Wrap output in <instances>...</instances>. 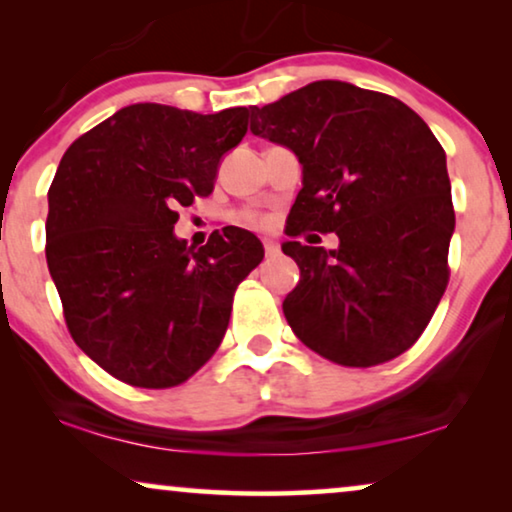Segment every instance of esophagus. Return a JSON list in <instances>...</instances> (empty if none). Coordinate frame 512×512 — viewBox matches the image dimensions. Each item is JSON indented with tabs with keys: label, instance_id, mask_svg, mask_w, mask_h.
I'll return each instance as SVG.
<instances>
[{
	"label": "esophagus",
	"instance_id": "esophagus-1",
	"mask_svg": "<svg viewBox=\"0 0 512 512\" xmlns=\"http://www.w3.org/2000/svg\"><path fill=\"white\" fill-rule=\"evenodd\" d=\"M263 249H265V256H268V258L279 254V244L275 240H263Z\"/></svg>",
	"mask_w": 512,
	"mask_h": 512
}]
</instances>
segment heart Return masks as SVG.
<instances>
[{
  "mask_svg": "<svg viewBox=\"0 0 512 512\" xmlns=\"http://www.w3.org/2000/svg\"><path fill=\"white\" fill-rule=\"evenodd\" d=\"M244 221H247L249 226H270V216L261 212H247L244 214Z\"/></svg>",
  "mask_w": 512,
  "mask_h": 512,
  "instance_id": "1",
  "label": "heart"
}]
</instances>
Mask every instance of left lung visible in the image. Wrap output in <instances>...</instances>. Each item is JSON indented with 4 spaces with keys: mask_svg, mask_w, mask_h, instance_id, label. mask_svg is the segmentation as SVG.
Masks as SVG:
<instances>
[{
    "mask_svg": "<svg viewBox=\"0 0 512 512\" xmlns=\"http://www.w3.org/2000/svg\"><path fill=\"white\" fill-rule=\"evenodd\" d=\"M249 116L254 135L303 165L286 221L293 240L282 244L300 268L282 305L291 331L349 368L408 352L450 282V177L429 125L396 97L345 81H314ZM310 229L335 232L341 247L300 243Z\"/></svg>",
    "mask_w": 512,
    "mask_h": 512,
    "instance_id": "obj_1",
    "label": "left lung"
}]
</instances>
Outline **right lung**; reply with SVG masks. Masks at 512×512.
I'll use <instances>...</instances> for the list:
<instances>
[{
	"label": "right lung",
	"mask_w": 512,
	"mask_h": 512,
	"mask_svg": "<svg viewBox=\"0 0 512 512\" xmlns=\"http://www.w3.org/2000/svg\"><path fill=\"white\" fill-rule=\"evenodd\" d=\"M247 107L195 114L130 104L81 135L48 188L46 261L76 345L130 387L170 389L226 335L237 284L263 261L249 230L174 237L179 207L214 191Z\"/></svg>",
	"instance_id": "right-lung-1"
}]
</instances>
